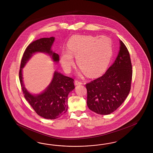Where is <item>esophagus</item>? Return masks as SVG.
I'll list each match as a JSON object with an SVG mask.
<instances>
[{
	"instance_id": "esophagus-1",
	"label": "esophagus",
	"mask_w": 153,
	"mask_h": 153,
	"mask_svg": "<svg viewBox=\"0 0 153 153\" xmlns=\"http://www.w3.org/2000/svg\"><path fill=\"white\" fill-rule=\"evenodd\" d=\"M82 84V82H81L80 81H78V80H75L74 81V85L76 86H77V85H81Z\"/></svg>"
}]
</instances>
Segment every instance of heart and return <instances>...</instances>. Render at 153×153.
<instances>
[{
	"label": "heart",
	"mask_w": 153,
	"mask_h": 153,
	"mask_svg": "<svg viewBox=\"0 0 153 153\" xmlns=\"http://www.w3.org/2000/svg\"><path fill=\"white\" fill-rule=\"evenodd\" d=\"M68 49H63L60 62L65 72H70L74 65V56L77 63L88 76L95 77L102 74L109 65L113 55V46L109 37L74 36L68 42Z\"/></svg>",
	"instance_id": "b5f03b06"
}]
</instances>
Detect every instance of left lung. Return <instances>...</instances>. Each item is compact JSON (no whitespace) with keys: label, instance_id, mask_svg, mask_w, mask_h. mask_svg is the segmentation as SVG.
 I'll return each mask as SVG.
<instances>
[{"label":"left lung","instance_id":"1","mask_svg":"<svg viewBox=\"0 0 153 153\" xmlns=\"http://www.w3.org/2000/svg\"><path fill=\"white\" fill-rule=\"evenodd\" d=\"M118 54L113 64L100 77L86 84L88 108L102 115L115 111L129 94L132 76L130 54L120 40Z\"/></svg>","mask_w":153,"mask_h":153}]
</instances>
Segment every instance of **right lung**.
I'll list each match as a JSON object with an SVG mask.
<instances>
[{"label": "right lung", "instance_id": "right-lung-1", "mask_svg": "<svg viewBox=\"0 0 153 153\" xmlns=\"http://www.w3.org/2000/svg\"><path fill=\"white\" fill-rule=\"evenodd\" d=\"M54 40V37L42 38L29 44L23 53L19 72L20 83L25 99L39 116L50 120L59 118L67 111L68 95L74 88V79L55 71L53 79L46 89L41 94L33 95L23 85L22 68L33 54L37 52L48 54L54 62L58 63L59 55L51 50Z\"/></svg>", "mask_w": 153, "mask_h": 153}]
</instances>
